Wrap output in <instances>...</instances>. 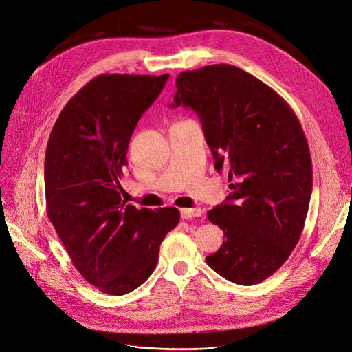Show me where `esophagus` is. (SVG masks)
Here are the masks:
<instances>
[{
    "mask_svg": "<svg viewBox=\"0 0 352 352\" xmlns=\"http://www.w3.org/2000/svg\"><path fill=\"white\" fill-rule=\"evenodd\" d=\"M204 210L201 208H190V209H181V217L188 220V219H194L202 216Z\"/></svg>",
    "mask_w": 352,
    "mask_h": 352,
    "instance_id": "esophagus-1",
    "label": "esophagus"
}]
</instances>
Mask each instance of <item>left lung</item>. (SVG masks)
Returning a JSON list of instances; mask_svg holds the SVG:
<instances>
[{
  "mask_svg": "<svg viewBox=\"0 0 352 352\" xmlns=\"http://www.w3.org/2000/svg\"><path fill=\"white\" fill-rule=\"evenodd\" d=\"M173 108H192L214 168L229 170L226 202L208 212L225 234L208 265L239 285L263 282L289 258L303 232L313 173L302 124L282 97L230 65L182 72Z\"/></svg>",
  "mask_w": 352,
  "mask_h": 352,
  "instance_id": "left-lung-1",
  "label": "left lung"
}]
</instances>
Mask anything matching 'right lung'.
<instances>
[{"label": "right lung", "instance_id": "obj_1", "mask_svg": "<svg viewBox=\"0 0 352 352\" xmlns=\"http://www.w3.org/2000/svg\"><path fill=\"white\" fill-rule=\"evenodd\" d=\"M168 77H95L63 108L49 138L47 216L77 271L109 295L129 294L153 274L160 244L179 221L177 208L127 205L119 182L135 127Z\"/></svg>", "mask_w": 352, "mask_h": 352}]
</instances>
